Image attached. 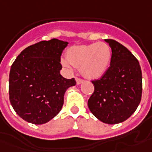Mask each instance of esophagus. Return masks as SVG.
Listing matches in <instances>:
<instances>
[{
	"label": "esophagus",
	"instance_id": "34e87169",
	"mask_svg": "<svg viewBox=\"0 0 152 152\" xmlns=\"http://www.w3.org/2000/svg\"><path fill=\"white\" fill-rule=\"evenodd\" d=\"M76 82H77V83H78V84H80V83H82L83 82V80L82 78H76Z\"/></svg>",
	"mask_w": 152,
	"mask_h": 152
}]
</instances>
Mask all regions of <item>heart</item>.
I'll use <instances>...</instances> for the list:
<instances>
[{
    "mask_svg": "<svg viewBox=\"0 0 152 152\" xmlns=\"http://www.w3.org/2000/svg\"><path fill=\"white\" fill-rule=\"evenodd\" d=\"M112 49L103 42L84 45L73 46L66 52V58L62 64L66 68L73 65L80 69L81 74L87 78H98L108 69L112 59Z\"/></svg>",
    "mask_w": 152,
    "mask_h": 152,
    "instance_id": "1",
    "label": "heart"
}]
</instances>
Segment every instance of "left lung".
Listing matches in <instances>:
<instances>
[{
    "mask_svg": "<svg viewBox=\"0 0 152 152\" xmlns=\"http://www.w3.org/2000/svg\"><path fill=\"white\" fill-rule=\"evenodd\" d=\"M113 55L110 67L99 79L93 80L94 92L88 106L96 118L107 124L126 121L142 99L141 66L133 54L114 39H105Z\"/></svg>",
    "mask_w": 152,
    "mask_h": 152,
    "instance_id": "left-lung-1",
    "label": "left lung"
}]
</instances>
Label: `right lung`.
Returning <instances> with one entry per match:
<instances>
[{
  "mask_svg": "<svg viewBox=\"0 0 152 152\" xmlns=\"http://www.w3.org/2000/svg\"><path fill=\"white\" fill-rule=\"evenodd\" d=\"M69 43L57 39L29 46L17 56L9 76V98L15 113L25 121L44 124L60 112L64 96L74 78L60 74V56Z\"/></svg>",
  "mask_w": 152,
  "mask_h": 152,
  "instance_id": "add662e5",
  "label": "right lung"
}]
</instances>
